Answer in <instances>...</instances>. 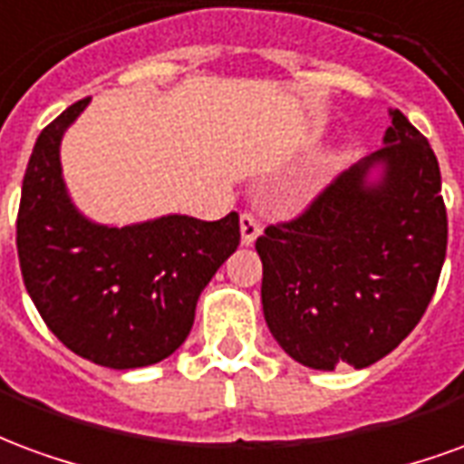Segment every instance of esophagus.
I'll use <instances>...</instances> for the list:
<instances>
[{
	"instance_id": "obj_1",
	"label": "esophagus",
	"mask_w": 464,
	"mask_h": 464,
	"mask_svg": "<svg viewBox=\"0 0 464 464\" xmlns=\"http://www.w3.org/2000/svg\"><path fill=\"white\" fill-rule=\"evenodd\" d=\"M239 232H242V245H255V239L262 235V225L252 212L239 215Z\"/></svg>"
}]
</instances>
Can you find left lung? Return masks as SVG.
<instances>
[{
	"instance_id": "8db88e82",
	"label": "left lung",
	"mask_w": 464,
	"mask_h": 464,
	"mask_svg": "<svg viewBox=\"0 0 464 464\" xmlns=\"http://www.w3.org/2000/svg\"><path fill=\"white\" fill-rule=\"evenodd\" d=\"M440 188L430 143L395 108L381 150L341 172L299 218L265 229L255 245L265 319L294 361L366 368L418 326L448 249Z\"/></svg>"
}]
</instances>
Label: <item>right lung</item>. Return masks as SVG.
Instances as JSON below:
<instances>
[{"mask_svg": "<svg viewBox=\"0 0 464 464\" xmlns=\"http://www.w3.org/2000/svg\"><path fill=\"white\" fill-rule=\"evenodd\" d=\"M89 101L44 128L26 165L16 218L24 286L76 356L116 371L153 366L188 339L199 294L239 245V215H165L125 227L83 218L66 192L59 148Z\"/></svg>", "mask_w": 464, "mask_h": 464, "instance_id": "right-lung-1", "label": "right lung"}]
</instances>
